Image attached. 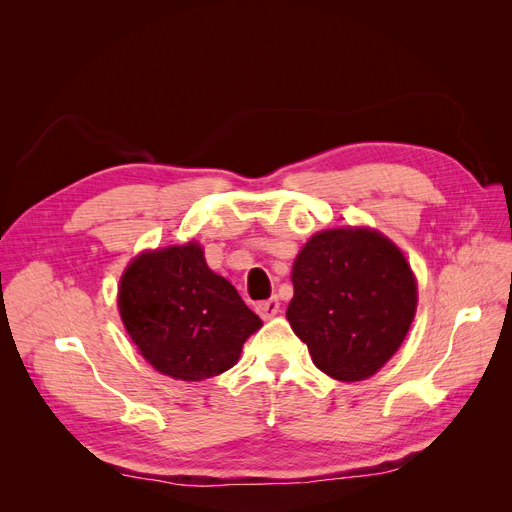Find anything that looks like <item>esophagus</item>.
I'll use <instances>...</instances> for the list:
<instances>
[{"label":"esophagus","mask_w":512,"mask_h":512,"mask_svg":"<svg viewBox=\"0 0 512 512\" xmlns=\"http://www.w3.org/2000/svg\"><path fill=\"white\" fill-rule=\"evenodd\" d=\"M256 312H258L262 318H265V320L273 318L277 312H280V299L271 297V299H267V301L258 303V305H256Z\"/></svg>","instance_id":"34e87169"}]
</instances>
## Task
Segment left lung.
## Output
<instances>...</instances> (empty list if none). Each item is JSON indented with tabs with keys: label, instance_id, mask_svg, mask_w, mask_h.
Here are the masks:
<instances>
[{
	"label": "left lung",
	"instance_id": "obj_1",
	"mask_svg": "<svg viewBox=\"0 0 512 512\" xmlns=\"http://www.w3.org/2000/svg\"><path fill=\"white\" fill-rule=\"evenodd\" d=\"M290 277L286 318L329 378L367 380L404 344L418 286L406 254L384 232L324 228L301 247Z\"/></svg>",
	"mask_w": 512,
	"mask_h": 512
}]
</instances>
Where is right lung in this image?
I'll return each mask as SVG.
<instances>
[{
	"label": "right lung",
	"mask_w": 512,
	"mask_h": 512,
	"mask_svg": "<svg viewBox=\"0 0 512 512\" xmlns=\"http://www.w3.org/2000/svg\"><path fill=\"white\" fill-rule=\"evenodd\" d=\"M123 327L160 374L200 382L237 365L262 320L226 277L209 269L198 241L134 256L117 288Z\"/></svg>",
	"instance_id": "add662e5"
}]
</instances>
